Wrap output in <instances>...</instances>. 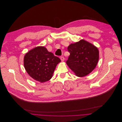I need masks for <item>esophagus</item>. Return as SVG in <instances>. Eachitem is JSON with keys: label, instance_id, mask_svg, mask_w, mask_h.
<instances>
[{"label": "esophagus", "instance_id": "1", "mask_svg": "<svg viewBox=\"0 0 122 122\" xmlns=\"http://www.w3.org/2000/svg\"><path fill=\"white\" fill-rule=\"evenodd\" d=\"M60 59L61 60V61H64L65 59H64V57L63 56H61V57H60Z\"/></svg>", "mask_w": 122, "mask_h": 122}]
</instances>
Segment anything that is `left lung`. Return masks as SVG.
Listing matches in <instances>:
<instances>
[{
  "label": "left lung",
  "mask_w": 122,
  "mask_h": 122,
  "mask_svg": "<svg viewBox=\"0 0 122 122\" xmlns=\"http://www.w3.org/2000/svg\"><path fill=\"white\" fill-rule=\"evenodd\" d=\"M70 53L66 63L78 77L85 76L96 67L99 58L98 49L90 43L81 40L71 44L67 48Z\"/></svg>",
  "instance_id": "8db88e82"
}]
</instances>
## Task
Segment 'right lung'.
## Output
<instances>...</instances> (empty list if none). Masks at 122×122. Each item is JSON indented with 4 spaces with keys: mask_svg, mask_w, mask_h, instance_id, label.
<instances>
[{
    "mask_svg": "<svg viewBox=\"0 0 122 122\" xmlns=\"http://www.w3.org/2000/svg\"><path fill=\"white\" fill-rule=\"evenodd\" d=\"M61 60L48 52L44 46H37L24 57V66L29 75L35 80L43 83L50 80Z\"/></svg>",
    "mask_w": 122,
    "mask_h": 122,
    "instance_id": "right-lung-1",
    "label": "right lung"
}]
</instances>
